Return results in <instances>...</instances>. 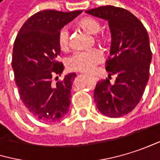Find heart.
Returning <instances> with one entry per match:
<instances>
[{
  "label": "heart",
  "mask_w": 160,
  "mask_h": 160,
  "mask_svg": "<svg viewBox=\"0 0 160 160\" xmlns=\"http://www.w3.org/2000/svg\"><path fill=\"white\" fill-rule=\"evenodd\" d=\"M83 29L91 33H98L100 31V24L93 18H83L79 22ZM57 43L61 49L65 50L70 45V31L68 26H63L58 32ZM104 59V53L100 48H95L88 50L77 51L72 54L66 62L68 69L78 72H93L98 63Z\"/></svg>",
  "instance_id": "b5f03b06"
}]
</instances>
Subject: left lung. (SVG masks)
Masks as SVG:
<instances>
[{
	"label": "left lung",
	"instance_id": "1",
	"mask_svg": "<svg viewBox=\"0 0 160 160\" xmlns=\"http://www.w3.org/2000/svg\"><path fill=\"white\" fill-rule=\"evenodd\" d=\"M86 13L109 22L112 46L106 70L110 73L109 78L117 76L114 84H111L108 78L97 83L95 102L104 115L122 117L139 104L149 79L152 52L147 31L124 8L107 5Z\"/></svg>",
	"mask_w": 160,
	"mask_h": 160
}]
</instances>
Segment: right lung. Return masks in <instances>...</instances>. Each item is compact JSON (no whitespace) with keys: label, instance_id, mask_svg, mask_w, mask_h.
Masks as SVG:
<instances>
[{"label":"right lung","instance_id":"obj_1","mask_svg":"<svg viewBox=\"0 0 160 160\" xmlns=\"http://www.w3.org/2000/svg\"><path fill=\"white\" fill-rule=\"evenodd\" d=\"M82 12H37L25 21L16 37L12 56L16 84L23 104L39 120L56 122L68 112L76 74L52 83V77L63 70V64L57 61L61 53L57 36Z\"/></svg>","mask_w":160,"mask_h":160}]
</instances>
